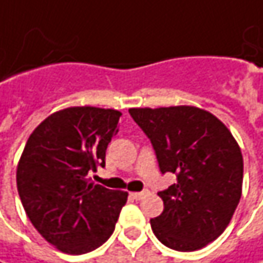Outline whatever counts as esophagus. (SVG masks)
<instances>
[{"instance_id":"esophagus-1","label":"esophagus","mask_w":263,"mask_h":263,"mask_svg":"<svg viewBox=\"0 0 263 263\" xmlns=\"http://www.w3.org/2000/svg\"><path fill=\"white\" fill-rule=\"evenodd\" d=\"M149 195V190H142V192H136V193H132V197L136 199V200H140L143 197H146Z\"/></svg>"}]
</instances>
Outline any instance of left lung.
Returning <instances> with one entry per match:
<instances>
[{"instance_id":"left-lung-1","label":"left lung","mask_w":263,"mask_h":263,"mask_svg":"<svg viewBox=\"0 0 263 263\" xmlns=\"http://www.w3.org/2000/svg\"><path fill=\"white\" fill-rule=\"evenodd\" d=\"M149 137L162 174L177 183L158 192L164 211L151 219L167 248L193 252L219 237L241 197L243 157L236 139L217 117L196 106L130 108Z\"/></svg>"}]
</instances>
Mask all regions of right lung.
Returning a JSON list of instances; mask_svg holds the SVG:
<instances>
[{
	"label": "right lung",
	"mask_w": 263,
	"mask_h": 263,
	"mask_svg": "<svg viewBox=\"0 0 263 263\" xmlns=\"http://www.w3.org/2000/svg\"><path fill=\"white\" fill-rule=\"evenodd\" d=\"M120 111L71 106L45 118L27 139L17 165L26 214L48 243L70 255L92 252L112 234L127 193L93 184L118 133Z\"/></svg>",
	"instance_id": "right-lung-1"
}]
</instances>
